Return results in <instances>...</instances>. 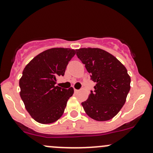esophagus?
<instances>
[{
  "mask_svg": "<svg viewBox=\"0 0 153 153\" xmlns=\"http://www.w3.org/2000/svg\"><path fill=\"white\" fill-rule=\"evenodd\" d=\"M74 91H75V92H76V93H77V92H79V90H78V89H74Z\"/></svg>",
  "mask_w": 153,
  "mask_h": 153,
  "instance_id": "obj_1",
  "label": "esophagus"
}]
</instances>
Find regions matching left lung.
I'll use <instances>...</instances> for the list:
<instances>
[{
  "label": "left lung",
  "mask_w": 153,
  "mask_h": 153,
  "mask_svg": "<svg viewBox=\"0 0 153 153\" xmlns=\"http://www.w3.org/2000/svg\"><path fill=\"white\" fill-rule=\"evenodd\" d=\"M78 58L85 65L95 90L81 103L91 118L98 121L112 119L119 112L130 89L131 79L126 67L110 53L98 48L76 49Z\"/></svg>",
  "instance_id": "obj_1"
}]
</instances>
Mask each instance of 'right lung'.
<instances>
[{
  "instance_id": "obj_1",
  "label": "right lung",
  "mask_w": 153,
  "mask_h": 153,
  "mask_svg": "<svg viewBox=\"0 0 153 153\" xmlns=\"http://www.w3.org/2000/svg\"><path fill=\"white\" fill-rule=\"evenodd\" d=\"M75 53L68 48H52L35 56L24 68L19 81L20 95L27 112L37 122L51 124L62 116L74 89L55 84L57 78L64 75Z\"/></svg>"
}]
</instances>
